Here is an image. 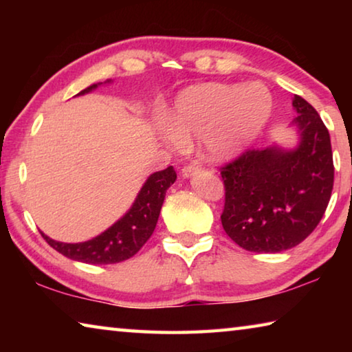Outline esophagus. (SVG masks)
<instances>
[{
    "instance_id": "obj_1",
    "label": "esophagus",
    "mask_w": 352,
    "mask_h": 352,
    "mask_svg": "<svg viewBox=\"0 0 352 352\" xmlns=\"http://www.w3.org/2000/svg\"><path fill=\"white\" fill-rule=\"evenodd\" d=\"M199 169H200V163L199 162H194V163H190V164L183 166L182 174H183V177H189V175H192L194 172H197Z\"/></svg>"
}]
</instances>
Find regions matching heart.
Masks as SVG:
<instances>
[{
  "label": "heart",
  "mask_w": 352,
  "mask_h": 352,
  "mask_svg": "<svg viewBox=\"0 0 352 352\" xmlns=\"http://www.w3.org/2000/svg\"><path fill=\"white\" fill-rule=\"evenodd\" d=\"M272 109V94L259 83L190 88L178 99L169 138L172 142H184L189 136L205 138L211 157L230 158L261 132Z\"/></svg>",
  "instance_id": "obj_1"
}]
</instances>
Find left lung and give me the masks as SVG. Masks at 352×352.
<instances>
[{"instance_id": "1", "label": "left lung", "mask_w": 352, "mask_h": 352, "mask_svg": "<svg viewBox=\"0 0 352 352\" xmlns=\"http://www.w3.org/2000/svg\"><path fill=\"white\" fill-rule=\"evenodd\" d=\"M295 151L247 148L220 166L225 188L222 226L243 250L278 253L317 228L333 186L331 136L317 110L295 94Z\"/></svg>"}]
</instances>
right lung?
Returning <instances> with one entry per match:
<instances>
[{
  "mask_svg": "<svg viewBox=\"0 0 352 352\" xmlns=\"http://www.w3.org/2000/svg\"><path fill=\"white\" fill-rule=\"evenodd\" d=\"M98 85L99 83H93L79 94L91 91ZM175 178L177 174L172 166L164 170L155 172L147 178L126 216L91 241L65 243L52 241L43 233L41 236L52 248L69 259L100 265L126 261L138 253L152 236L158 222L160 211H162L166 190L175 182Z\"/></svg>",
  "mask_w": 352,
  "mask_h": 352,
  "instance_id": "obj_1",
  "label": "right lung"
}]
</instances>
